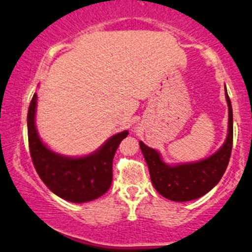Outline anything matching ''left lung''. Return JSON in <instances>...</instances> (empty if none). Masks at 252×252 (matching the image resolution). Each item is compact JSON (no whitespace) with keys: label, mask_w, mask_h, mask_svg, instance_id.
I'll return each mask as SVG.
<instances>
[{"label":"left lung","mask_w":252,"mask_h":252,"mask_svg":"<svg viewBox=\"0 0 252 252\" xmlns=\"http://www.w3.org/2000/svg\"><path fill=\"white\" fill-rule=\"evenodd\" d=\"M229 107L228 136L216 153L198 162L169 165L163 162L159 153L139 142V148L149 168L155 189L165 198L174 202H188L199 198L210 191L220 181L229 164L232 150V107L225 88Z\"/></svg>","instance_id":"8db88e82"}]
</instances>
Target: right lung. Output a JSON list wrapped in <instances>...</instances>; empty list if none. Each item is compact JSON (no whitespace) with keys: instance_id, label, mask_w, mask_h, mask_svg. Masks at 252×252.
<instances>
[{"instance_id":"obj_1","label":"right lung","mask_w":252,"mask_h":252,"mask_svg":"<svg viewBox=\"0 0 252 252\" xmlns=\"http://www.w3.org/2000/svg\"><path fill=\"white\" fill-rule=\"evenodd\" d=\"M37 95L34 94L28 110V139L32 163L43 183L61 198L86 203L101 197L113 182V159L118 145L129 132L111 136L99 149L82 157L54 153L41 141L35 126Z\"/></svg>"}]
</instances>
